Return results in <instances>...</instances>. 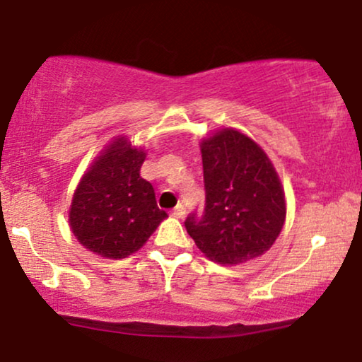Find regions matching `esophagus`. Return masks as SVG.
Instances as JSON below:
<instances>
[{
  "label": "esophagus",
  "instance_id": "34e87169",
  "mask_svg": "<svg viewBox=\"0 0 362 362\" xmlns=\"http://www.w3.org/2000/svg\"><path fill=\"white\" fill-rule=\"evenodd\" d=\"M185 215H186V208L182 205H177L173 210V216H176V218H185Z\"/></svg>",
  "mask_w": 362,
  "mask_h": 362
}]
</instances>
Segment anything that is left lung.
Listing matches in <instances>:
<instances>
[{"label": "left lung", "instance_id": "1", "mask_svg": "<svg viewBox=\"0 0 362 362\" xmlns=\"http://www.w3.org/2000/svg\"><path fill=\"white\" fill-rule=\"evenodd\" d=\"M202 157L205 210L186 218L191 239L218 264L262 256L286 218L284 191L269 157L233 129L203 140Z\"/></svg>", "mask_w": 362, "mask_h": 362}]
</instances>
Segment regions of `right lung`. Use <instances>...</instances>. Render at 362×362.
Wrapping results in <instances>:
<instances>
[{
    "mask_svg": "<svg viewBox=\"0 0 362 362\" xmlns=\"http://www.w3.org/2000/svg\"><path fill=\"white\" fill-rule=\"evenodd\" d=\"M142 148L125 137L110 144L79 181L69 211L71 230L101 257L123 259L146 244L168 216L154 188L140 176Z\"/></svg>",
    "mask_w": 362,
    "mask_h": 362,
    "instance_id": "right-lung-1",
    "label": "right lung"
}]
</instances>
